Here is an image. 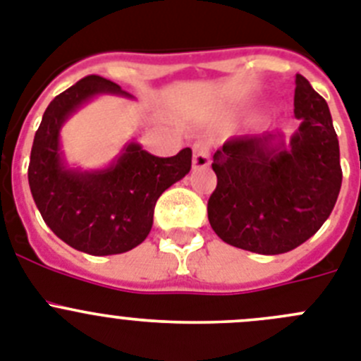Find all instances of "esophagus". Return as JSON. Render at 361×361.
Instances as JSON below:
<instances>
[{
	"label": "esophagus",
	"instance_id": "34e87169",
	"mask_svg": "<svg viewBox=\"0 0 361 361\" xmlns=\"http://www.w3.org/2000/svg\"><path fill=\"white\" fill-rule=\"evenodd\" d=\"M210 165V145L209 142H196L194 144V158L192 167L194 169H204Z\"/></svg>",
	"mask_w": 361,
	"mask_h": 361
}]
</instances>
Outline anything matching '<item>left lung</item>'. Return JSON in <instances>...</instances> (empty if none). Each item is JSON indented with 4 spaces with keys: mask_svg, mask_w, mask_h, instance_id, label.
<instances>
[{
    "mask_svg": "<svg viewBox=\"0 0 361 361\" xmlns=\"http://www.w3.org/2000/svg\"><path fill=\"white\" fill-rule=\"evenodd\" d=\"M297 131L233 136L214 152L216 190L209 221L228 245L262 255L297 248L333 212L340 187L338 138L327 102L306 77L295 79Z\"/></svg>",
    "mask_w": 361,
    "mask_h": 361,
    "instance_id": "obj_1",
    "label": "left lung"
}]
</instances>
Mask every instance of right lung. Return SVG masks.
I'll use <instances>...</instances> for the list:
<instances>
[{
    "label": "right lung",
    "instance_id": "add662e5",
    "mask_svg": "<svg viewBox=\"0 0 361 361\" xmlns=\"http://www.w3.org/2000/svg\"><path fill=\"white\" fill-rule=\"evenodd\" d=\"M102 93L131 97L99 75L84 77L55 97L35 131L28 165L32 196L44 223L66 245L90 255H115L140 245L151 232L158 197L192 165L190 147L158 158L131 142L108 169H68L61 128L84 102Z\"/></svg>",
    "mask_w": 361,
    "mask_h": 361
}]
</instances>
